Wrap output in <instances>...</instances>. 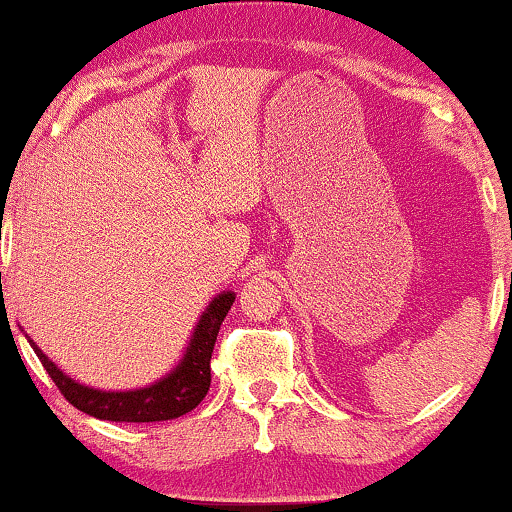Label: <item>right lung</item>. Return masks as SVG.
I'll list each match as a JSON object with an SVG mask.
<instances>
[{
	"label": "right lung",
	"instance_id": "1",
	"mask_svg": "<svg viewBox=\"0 0 512 512\" xmlns=\"http://www.w3.org/2000/svg\"><path fill=\"white\" fill-rule=\"evenodd\" d=\"M234 299L236 294L232 290L220 292L218 297H213L192 331V338L187 343L181 362L167 376L155 380L153 385L139 387V390H97V387L78 383V380L67 376L53 359H48L46 352L32 338H27V341L37 352L43 369L53 378L57 390L64 394V399L71 406L83 410V413L109 422L176 420V417L197 408L201 399L206 397L208 387H211L213 345Z\"/></svg>",
	"mask_w": 512,
	"mask_h": 512
}]
</instances>
